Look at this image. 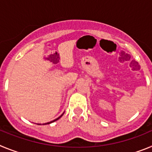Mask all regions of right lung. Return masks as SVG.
<instances>
[{"label":"right lung","instance_id":"1","mask_svg":"<svg viewBox=\"0 0 152 152\" xmlns=\"http://www.w3.org/2000/svg\"><path fill=\"white\" fill-rule=\"evenodd\" d=\"M61 116H62V115H61ZM61 116H60V117H61ZM60 117H58V118H57V119H55V120H53V121H52V122H49V123H45V124H49V123H52V122H54V121H56V120H57V119H59V118Z\"/></svg>","mask_w":152,"mask_h":152}]
</instances>
